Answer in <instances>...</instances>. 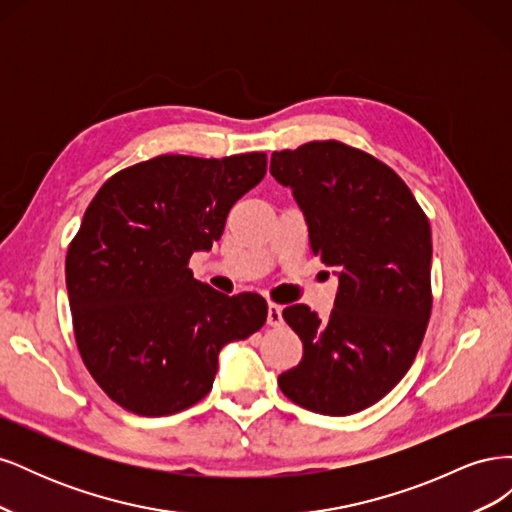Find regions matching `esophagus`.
I'll return each instance as SVG.
<instances>
[{"mask_svg": "<svg viewBox=\"0 0 512 512\" xmlns=\"http://www.w3.org/2000/svg\"><path fill=\"white\" fill-rule=\"evenodd\" d=\"M267 322L271 324V327H280V324H282V307L280 305L269 303V307H267Z\"/></svg>", "mask_w": 512, "mask_h": 512, "instance_id": "obj_1", "label": "esophagus"}]
</instances>
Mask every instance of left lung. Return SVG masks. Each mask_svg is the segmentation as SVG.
Returning a JSON list of instances; mask_svg holds the SVG:
<instances>
[{
    "mask_svg": "<svg viewBox=\"0 0 512 512\" xmlns=\"http://www.w3.org/2000/svg\"><path fill=\"white\" fill-rule=\"evenodd\" d=\"M271 175L292 190L312 252L335 269L333 312L282 316L303 359L277 378L305 410L348 416L406 376L431 314V228L408 185L369 153L337 141L275 151Z\"/></svg>",
    "mask_w": 512,
    "mask_h": 512,
    "instance_id": "8db88e82",
    "label": "left lung"
}]
</instances>
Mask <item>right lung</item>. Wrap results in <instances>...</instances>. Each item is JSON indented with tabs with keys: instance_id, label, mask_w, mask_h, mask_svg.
Segmentation results:
<instances>
[{
	"instance_id": "right-lung-1",
	"label": "right lung",
	"mask_w": 512,
	"mask_h": 512,
	"mask_svg": "<svg viewBox=\"0 0 512 512\" xmlns=\"http://www.w3.org/2000/svg\"><path fill=\"white\" fill-rule=\"evenodd\" d=\"M267 173L265 153L160 156L108 179L68 247L66 286L83 363L121 408L166 416L213 386L220 350L267 320L256 292L194 280L230 207Z\"/></svg>"
}]
</instances>
